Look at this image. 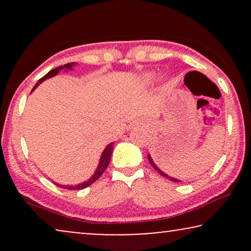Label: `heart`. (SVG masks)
I'll use <instances>...</instances> for the list:
<instances>
[{"instance_id": "1", "label": "heart", "mask_w": 251, "mask_h": 251, "mask_svg": "<svg viewBox=\"0 0 251 251\" xmlns=\"http://www.w3.org/2000/svg\"><path fill=\"white\" fill-rule=\"evenodd\" d=\"M154 76H155V75H154L153 73L145 74V75H144V77H143L144 82H146V83H151V82L154 80Z\"/></svg>"}]
</instances>
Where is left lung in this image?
I'll list each match as a JSON object with an SVG mask.
<instances>
[{"instance_id":"left-lung-1","label":"left lung","mask_w":251,"mask_h":251,"mask_svg":"<svg viewBox=\"0 0 251 251\" xmlns=\"http://www.w3.org/2000/svg\"><path fill=\"white\" fill-rule=\"evenodd\" d=\"M147 159H149V161H150V163H151V164H152V166H153V168H154V169H155V170L157 171V173H159V174L161 175V176L166 177V178H167V179H169V180H171V181H175V183H178V181H181V180H179V179H177V178H175V177H171V176H169V175L164 174V173H163V171H162V170H161V169H160V168L156 166V164H155V162H154V160L152 159V156H151V155H150V154H149V155H147Z\"/></svg>"}]
</instances>
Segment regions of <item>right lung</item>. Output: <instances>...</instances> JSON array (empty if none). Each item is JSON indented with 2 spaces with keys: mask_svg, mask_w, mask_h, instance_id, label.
<instances>
[{
  "mask_svg": "<svg viewBox=\"0 0 251 251\" xmlns=\"http://www.w3.org/2000/svg\"><path fill=\"white\" fill-rule=\"evenodd\" d=\"M74 66H76V63H70V64L64 65V66H59V67L54 68V70H51L49 73H47L42 78H40V80L37 81V83L35 84V87L33 88L32 91L35 90V89L39 87V85L42 83L43 81H46V80H48V78H50V77L56 76V75L59 73L61 70L72 71V70H73ZM113 149H114V143L108 144V145L105 147V150L102 151V153H101V155H100V159H99V163H98L97 169H96L94 175H92V176L89 178L88 180H85V181H83V183H81V184L75 185V186H72V185H71V186H70V185H60V184H57V183H54V184L58 185V186L63 187V188H67V190H82V188H85V187L90 186L92 183H95V181L97 180L98 178L101 176L102 173H104L106 168H107V166L109 164V161H111V155H112V153H113Z\"/></svg>",
  "mask_w": 251,
  "mask_h": 251,
  "instance_id": "right-lung-1",
  "label": "right lung"
}]
</instances>
